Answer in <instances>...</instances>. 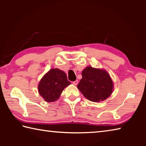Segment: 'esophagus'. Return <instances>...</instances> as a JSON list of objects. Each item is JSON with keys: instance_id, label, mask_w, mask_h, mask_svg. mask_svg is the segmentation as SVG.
<instances>
[{"instance_id": "1", "label": "esophagus", "mask_w": 146, "mask_h": 146, "mask_svg": "<svg viewBox=\"0 0 146 146\" xmlns=\"http://www.w3.org/2000/svg\"><path fill=\"white\" fill-rule=\"evenodd\" d=\"M78 81L75 80V81H74V82H73V84L75 85V86H76L78 84Z\"/></svg>"}]
</instances>
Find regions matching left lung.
I'll return each instance as SVG.
<instances>
[{"instance_id":"obj_1","label":"left lung","mask_w":146,"mask_h":146,"mask_svg":"<svg viewBox=\"0 0 146 146\" xmlns=\"http://www.w3.org/2000/svg\"><path fill=\"white\" fill-rule=\"evenodd\" d=\"M82 76L77 88L88 100L98 102L111 95L113 82L106 70L88 66L82 71Z\"/></svg>"}]
</instances>
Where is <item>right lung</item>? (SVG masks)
I'll return each mask as SVG.
<instances>
[{"label":"right lung","instance_id":"right-lung-1","mask_svg":"<svg viewBox=\"0 0 146 146\" xmlns=\"http://www.w3.org/2000/svg\"><path fill=\"white\" fill-rule=\"evenodd\" d=\"M70 84L71 82L64 71L53 68L41 78L38 91L46 102H52L58 99L64 88Z\"/></svg>","mask_w":146,"mask_h":146}]
</instances>
